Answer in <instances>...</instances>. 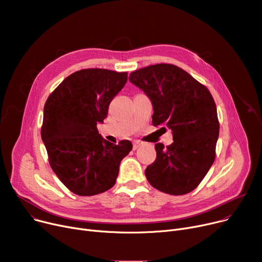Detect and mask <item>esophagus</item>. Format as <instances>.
I'll return each instance as SVG.
<instances>
[{"mask_svg": "<svg viewBox=\"0 0 262 262\" xmlns=\"http://www.w3.org/2000/svg\"><path fill=\"white\" fill-rule=\"evenodd\" d=\"M142 145V142H140V141H134V144H133V148H134V150H136V149H138L140 146Z\"/></svg>", "mask_w": 262, "mask_h": 262, "instance_id": "esophagus-1", "label": "esophagus"}]
</instances>
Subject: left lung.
<instances>
[{
  "label": "left lung",
  "mask_w": 262,
  "mask_h": 262,
  "mask_svg": "<svg viewBox=\"0 0 262 262\" xmlns=\"http://www.w3.org/2000/svg\"><path fill=\"white\" fill-rule=\"evenodd\" d=\"M129 80L152 102L153 125L167 126L173 134L172 144H155L156 159L145 169L148 183L168 194L189 193L200 185L215 158L220 124L211 93L188 72L170 63L139 69L130 73Z\"/></svg>",
  "instance_id": "obj_1"
}]
</instances>
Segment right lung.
I'll use <instances>...</instances> for the list:
<instances>
[{
	"label": "right lung",
	"mask_w": 262,
	"mask_h": 262,
	"mask_svg": "<svg viewBox=\"0 0 262 262\" xmlns=\"http://www.w3.org/2000/svg\"><path fill=\"white\" fill-rule=\"evenodd\" d=\"M126 81L127 72L84 69L66 77L45 104L41 138L50 166L77 195L91 196L113 188L121 160L133 148L128 140L108 142L96 128Z\"/></svg>",
	"instance_id": "add662e5"
}]
</instances>
